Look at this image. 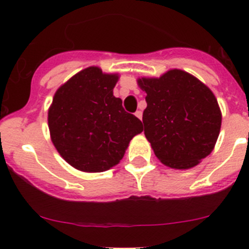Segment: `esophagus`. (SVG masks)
Masks as SVG:
<instances>
[{
  "mask_svg": "<svg viewBox=\"0 0 249 249\" xmlns=\"http://www.w3.org/2000/svg\"><path fill=\"white\" fill-rule=\"evenodd\" d=\"M135 115H136L139 119H142V112H141V110H137V112L135 113Z\"/></svg>",
  "mask_w": 249,
  "mask_h": 249,
  "instance_id": "obj_1",
  "label": "esophagus"
}]
</instances>
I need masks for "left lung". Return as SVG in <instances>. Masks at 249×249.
Listing matches in <instances>:
<instances>
[{
  "mask_svg": "<svg viewBox=\"0 0 249 249\" xmlns=\"http://www.w3.org/2000/svg\"><path fill=\"white\" fill-rule=\"evenodd\" d=\"M137 84L147 94L142 120L155 157L176 170L199 165L214 148L222 126L212 90L177 69L159 78H139Z\"/></svg>",
  "mask_w": 249,
  "mask_h": 249,
  "instance_id": "8db88e82",
  "label": "left lung"
}]
</instances>
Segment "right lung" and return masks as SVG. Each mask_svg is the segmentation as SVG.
<instances>
[{
  "instance_id": "1",
  "label": "right lung",
  "mask_w": 249,
  "mask_h": 249,
  "mask_svg": "<svg viewBox=\"0 0 249 249\" xmlns=\"http://www.w3.org/2000/svg\"><path fill=\"white\" fill-rule=\"evenodd\" d=\"M118 73L90 66L55 92L48 109L50 139L62 159L83 172H104L119 164L142 122L113 95Z\"/></svg>"
}]
</instances>
